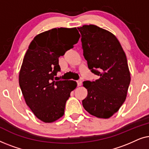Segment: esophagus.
Wrapping results in <instances>:
<instances>
[{
    "instance_id": "34e87169",
    "label": "esophagus",
    "mask_w": 149,
    "mask_h": 149,
    "mask_svg": "<svg viewBox=\"0 0 149 149\" xmlns=\"http://www.w3.org/2000/svg\"><path fill=\"white\" fill-rule=\"evenodd\" d=\"M77 85H78V86H81V85H82V81L81 80L77 81Z\"/></svg>"
}]
</instances>
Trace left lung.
Masks as SVG:
<instances>
[{
    "label": "left lung",
    "mask_w": 149,
    "mask_h": 149,
    "mask_svg": "<svg viewBox=\"0 0 149 149\" xmlns=\"http://www.w3.org/2000/svg\"><path fill=\"white\" fill-rule=\"evenodd\" d=\"M81 34L83 56L94 81H84L87 95L82 101L91 115L108 119L125 100L131 77L125 54L117 37L95 25L77 28Z\"/></svg>",
    "instance_id": "1"
}]
</instances>
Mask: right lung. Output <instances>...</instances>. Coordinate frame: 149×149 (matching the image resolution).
Segmentation results:
<instances>
[{
  "instance_id": "obj_1",
  "label": "right lung",
  "mask_w": 149,
  "mask_h": 149,
  "mask_svg": "<svg viewBox=\"0 0 149 149\" xmlns=\"http://www.w3.org/2000/svg\"><path fill=\"white\" fill-rule=\"evenodd\" d=\"M76 28H53L36 35L24 56L19 83L26 103L34 115L45 123H52L64 114L74 81H55L60 71L59 58L77 43Z\"/></svg>"
}]
</instances>
